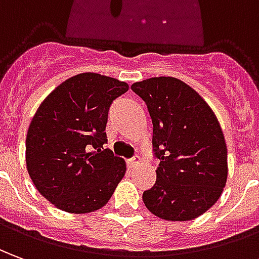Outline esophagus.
<instances>
[{"mask_svg": "<svg viewBox=\"0 0 259 259\" xmlns=\"http://www.w3.org/2000/svg\"><path fill=\"white\" fill-rule=\"evenodd\" d=\"M126 162H128V165H130V166L134 167V166H137V165H140L141 159H140V158H138V156H134V158H131V159H128V160H126Z\"/></svg>", "mask_w": 259, "mask_h": 259, "instance_id": "esophagus-1", "label": "esophagus"}]
</instances>
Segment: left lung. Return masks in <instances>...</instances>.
Segmentation results:
<instances>
[{"mask_svg": "<svg viewBox=\"0 0 259 259\" xmlns=\"http://www.w3.org/2000/svg\"><path fill=\"white\" fill-rule=\"evenodd\" d=\"M152 119L156 182L142 200L159 219L187 222L219 200L227 182V147L208 104L175 77H152L131 85Z\"/></svg>", "mask_w": 259, "mask_h": 259, "instance_id": "obj_1", "label": "left lung"}]
</instances>
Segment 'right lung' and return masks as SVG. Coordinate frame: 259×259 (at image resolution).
I'll return each mask as SVG.
<instances>
[{"label": "right lung", "mask_w": 259, "mask_h": 259, "mask_svg": "<svg viewBox=\"0 0 259 259\" xmlns=\"http://www.w3.org/2000/svg\"><path fill=\"white\" fill-rule=\"evenodd\" d=\"M125 81L81 73L44 100L26 134V167L37 192L67 213H92L108 203L125 175L122 158L103 145L112 101Z\"/></svg>", "instance_id": "1"}]
</instances>
